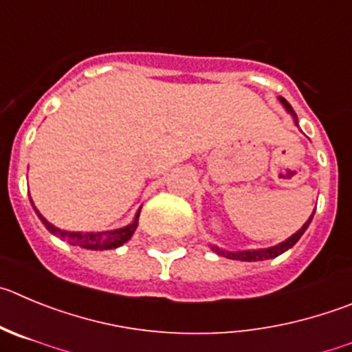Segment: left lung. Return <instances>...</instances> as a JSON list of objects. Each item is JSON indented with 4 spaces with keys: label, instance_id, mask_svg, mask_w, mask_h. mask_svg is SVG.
Returning <instances> with one entry per match:
<instances>
[{
    "label": "left lung",
    "instance_id": "1",
    "mask_svg": "<svg viewBox=\"0 0 352 352\" xmlns=\"http://www.w3.org/2000/svg\"><path fill=\"white\" fill-rule=\"evenodd\" d=\"M278 100L281 102V106L287 109V113L290 114L292 118H294V123L298 126V120H297V114H295V111L292 109V106L288 104L287 100H285L283 97H278ZM314 217V212L311 213V217L307 219V222H305L304 226H302L300 229H298L295 234H292L290 238H287L285 241L278 243V245L274 246H269V248H257V250H239V252H229V250H224V248H221V246L217 245H210V248H212L213 252H215L217 255H221V257H226V258H231V261H243V262H258V261H267V258H274L278 257V255L285 254L287 250H290L292 246L295 245V243L300 239V236L304 234L305 229L309 228L311 221H313Z\"/></svg>",
    "mask_w": 352,
    "mask_h": 352
}]
</instances>
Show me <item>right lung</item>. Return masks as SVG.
Segmentation results:
<instances>
[{
    "label": "right lung",
    "instance_id": "right-lung-1",
    "mask_svg": "<svg viewBox=\"0 0 352 352\" xmlns=\"http://www.w3.org/2000/svg\"><path fill=\"white\" fill-rule=\"evenodd\" d=\"M31 205L34 208L36 215L39 217V221L43 222V226L48 229L54 236L60 238L62 241H67L69 245L80 246V248H85V250H113V248H118L123 243H126L128 239L133 236L135 232L137 226H139V215H140V208L137 210L135 217H133V221L130 222L128 226L120 229H113V231H100V232H81V231H64V229L55 228L52 222H48L41 213L38 212V208L34 206L31 199Z\"/></svg>",
    "mask_w": 352,
    "mask_h": 352
}]
</instances>
